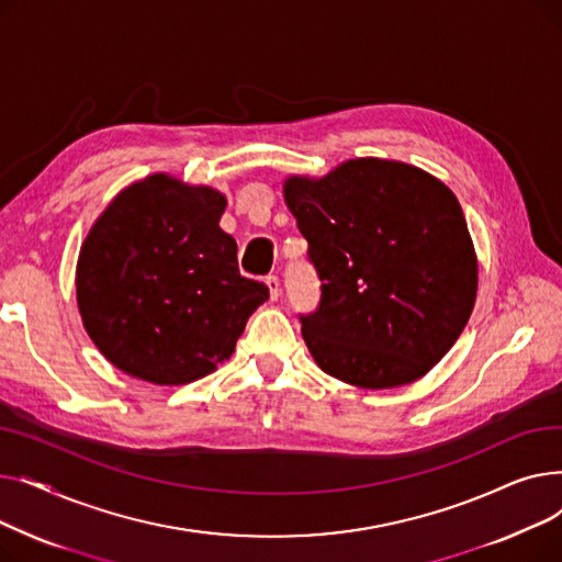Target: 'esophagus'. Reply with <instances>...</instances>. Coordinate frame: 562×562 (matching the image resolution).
I'll return each mask as SVG.
<instances>
[{"label": "esophagus", "instance_id": "obj_1", "mask_svg": "<svg viewBox=\"0 0 562 562\" xmlns=\"http://www.w3.org/2000/svg\"><path fill=\"white\" fill-rule=\"evenodd\" d=\"M266 286H269V293H271V301H278L280 299V280L276 276H269L263 280Z\"/></svg>", "mask_w": 562, "mask_h": 562}]
</instances>
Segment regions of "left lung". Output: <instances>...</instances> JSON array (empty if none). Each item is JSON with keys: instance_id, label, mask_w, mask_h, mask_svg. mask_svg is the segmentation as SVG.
I'll return each instance as SVG.
<instances>
[{"instance_id": "left-lung-1", "label": "left lung", "mask_w": 562, "mask_h": 562, "mask_svg": "<svg viewBox=\"0 0 562 562\" xmlns=\"http://www.w3.org/2000/svg\"><path fill=\"white\" fill-rule=\"evenodd\" d=\"M284 202L310 244L321 303L303 339L328 375L362 390L424 378L462 335L479 259L456 193L435 175L360 157L289 175Z\"/></svg>"}]
</instances>
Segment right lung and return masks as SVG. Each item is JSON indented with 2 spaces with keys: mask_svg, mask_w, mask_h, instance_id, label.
<instances>
[{
  "mask_svg": "<svg viewBox=\"0 0 562 562\" xmlns=\"http://www.w3.org/2000/svg\"><path fill=\"white\" fill-rule=\"evenodd\" d=\"M227 198L168 172L117 193L88 229L75 286L102 356L153 385H187L232 358L269 286L239 273Z\"/></svg>",
  "mask_w": 562,
  "mask_h": 562,
  "instance_id": "1",
  "label": "right lung"
}]
</instances>
